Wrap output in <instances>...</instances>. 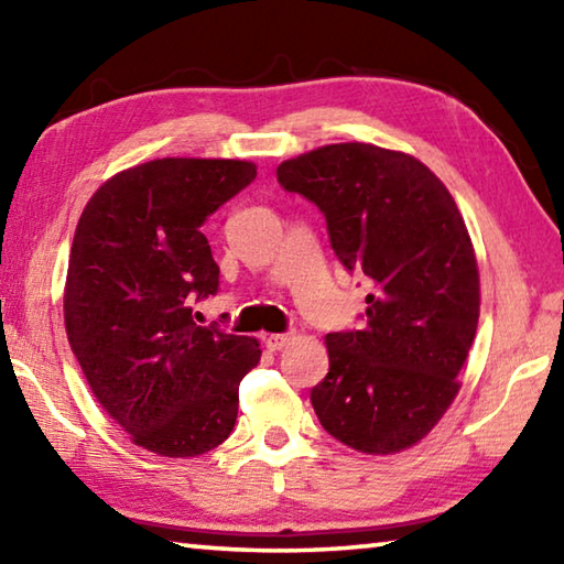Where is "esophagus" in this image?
Masks as SVG:
<instances>
[{"label":"esophagus","mask_w":564,"mask_h":564,"mask_svg":"<svg viewBox=\"0 0 564 564\" xmlns=\"http://www.w3.org/2000/svg\"><path fill=\"white\" fill-rule=\"evenodd\" d=\"M263 343H265V348L281 350L283 346H289L291 343V333H271V336L263 338Z\"/></svg>","instance_id":"esophagus-1"}]
</instances>
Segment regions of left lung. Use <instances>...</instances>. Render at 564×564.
I'll list each match as a JSON object with an SVG mask.
<instances>
[{
	"label": "left lung",
	"mask_w": 564,
	"mask_h": 564,
	"mask_svg": "<svg viewBox=\"0 0 564 564\" xmlns=\"http://www.w3.org/2000/svg\"><path fill=\"white\" fill-rule=\"evenodd\" d=\"M279 184L326 216L330 248L370 293L360 328L328 333V376L311 390L321 425L390 455L433 431L460 390L480 316L475 251L451 191L417 159L330 144L283 161Z\"/></svg>",
	"instance_id": "8db88e82"
}]
</instances>
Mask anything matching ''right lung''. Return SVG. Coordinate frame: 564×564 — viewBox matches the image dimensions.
Masks as SVG:
<instances>
[{
    "instance_id": "obj_1",
    "label": "right lung",
    "mask_w": 564,
    "mask_h": 564,
    "mask_svg": "<svg viewBox=\"0 0 564 564\" xmlns=\"http://www.w3.org/2000/svg\"><path fill=\"white\" fill-rule=\"evenodd\" d=\"M256 178L234 159H156L89 198L64 289L69 346L101 408L131 441L194 457L231 435L259 340L196 326L191 301L218 293L204 224Z\"/></svg>"
}]
</instances>
